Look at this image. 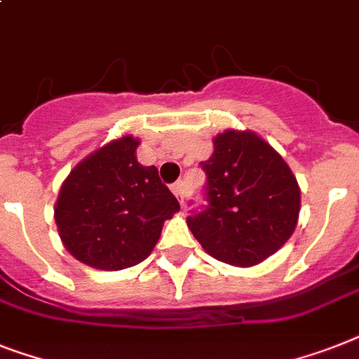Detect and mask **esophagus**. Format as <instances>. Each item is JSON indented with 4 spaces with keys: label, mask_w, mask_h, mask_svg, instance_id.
<instances>
[{
    "label": "esophagus",
    "mask_w": 359,
    "mask_h": 359,
    "mask_svg": "<svg viewBox=\"0 0 359 359\" xmlns=\"http://www.w3.org/2000/svg\"><path fill=\"white\" fill-rule=\"evenodd\" d=\"M171 191H173L175 197L179 199L180 205H184V182H182V180L175 182V184L171 186Z\"/></svg>",
    "instance_id": "1"
}]
</instances>
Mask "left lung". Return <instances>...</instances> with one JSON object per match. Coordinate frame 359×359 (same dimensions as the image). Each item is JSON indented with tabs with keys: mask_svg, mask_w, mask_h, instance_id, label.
<instances>
[{
	"mask_svg": "<svg viewBox=\"0 0 359 359\" xmlns=\"http://www.w3.org/2000/svg\"><path fill=\"white\" fill-rule=\"evenodd\" d=\"M206 205L188 215L195 240L212 258L238 267L264 262L290 240L301 189L290 165L252 130H225L201 162Z\"/></svg>",
	"mask_w": 359,
	"mask_h": 359,
	"instance_id": "1",
	"label": "left lung"
}]
</instances>
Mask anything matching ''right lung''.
<instances>
[{"instance_id":"obj_1","label":"right lung","mask_w":359,"mask_h":359,"mask_svg":"<svg viewBox=\"0 0 359 359\" xmlns=\"http://www.w3.org/2000/svg\"><path fill=\"white\" fill-rule=\"evenodd\" d=\"M138 138L123 136L75 165L55 205L64 247L79 262L119 271L144 262L179 201L154 165L136 158Z\"/></svg>"}]
</instances>
